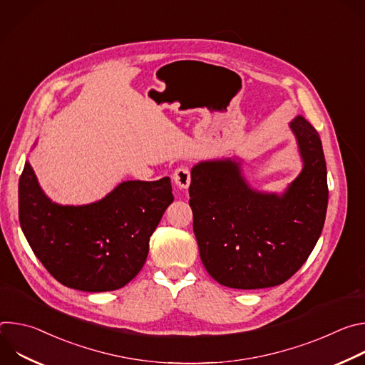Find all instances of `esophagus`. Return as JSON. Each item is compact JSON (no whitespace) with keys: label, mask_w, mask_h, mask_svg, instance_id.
I'll list each match as a JSON object with an SVG mask.
<instances>
[{"label":"esophagus","mask_w":365,"mask_h":365,"mask_svg":"<svg viewBox=\"0 0 365 365\" xmlns=\"http://www.w3.org/2000/svg\"><path fill=\"white\" fill-rule=\"evenodd\" d=\"M173 180L179 189H187L190 185V170L186 166H182L175 170Z\"/></svg>","instance_id":"obj_1"}]
</instances>
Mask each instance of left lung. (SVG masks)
Wrapping results in <instances>:
<instances>
[{
	"label": "left lung",
	"mask_w": 365,
	"mask_h": 365,
	"mask_svg": "<svg viewBox=\"0 0 365 365\" xmlns=\"http://www.w3.org/2000/svg\"><path fill=\"white\" fill-rule=\"evenodd\" d=\"M290 128L303 169L282 195L252 189L241 163L231 159L200 162L190 170L189 205L200 259L222 286H279L303 266L321 237L328 207L322 141L302 115Z\"/></svg>",
	"instance_id": "8db88e82"
}]
</instances>
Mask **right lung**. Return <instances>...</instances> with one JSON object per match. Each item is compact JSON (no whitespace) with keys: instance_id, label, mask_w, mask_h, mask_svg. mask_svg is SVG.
Masks as SVG:
<instances>
[{"instance_id":"1","label":"right lung","mask_w":365,"mask_h":365,"mask_svg":"<svg viewBox=\"0 0 365 365\" xmlns=\"http://www.w3.org/2000/svg\"><path fill=\"white\" fill-rule=\"evenodd\" d=\"M172 202L169 178L127 180L79 206L51 202L29 162L19 182L20 225L33 252L59 283L92 293L121 289L138 274Z\"/></svg>"}]
</instances>
